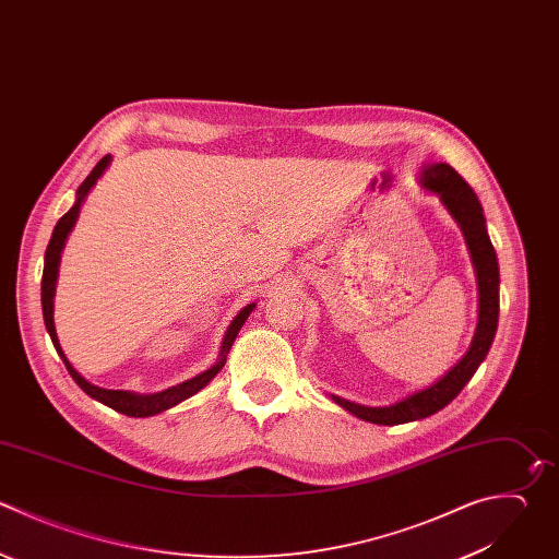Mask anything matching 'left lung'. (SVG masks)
<instances>
[{
  "instance_id": "obj_1",
  "label": "left lung",
  "mask_w": 559,
  "mask_h": 559,
  "mask_svg": "<svg viewBox=\"0 0 559 559\" xmlns=\"http://www.w3.org/2000/svg\"><path fill=\"white\" fill-rule=\"evenodd\" d=\"M419 186L426 192L439 197L443 207L450 212V216L456 221L459 229L463 231L469 260L476 273L478 321H476V330L467 352L459 358L454 367H450L432 384L419 391H413L406 397L384 406H365V404L345 400L341 395H330L338 406H343L347 413L356 415L358 419L382 424V426L424 419L435 415L443 406H448L461 393V389L469 382L478 365L485 360L498 328V286H500L498 260H496L491 240L487 236L483 207L474 190L448 164H421Z\"/></svg>"
}]
</instances>
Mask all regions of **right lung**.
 Returning <instances> with one entry per match:
<instances>
[{
	"label": "right lung",
	"instance_id": "obj_1",
	"mask_svg": "<svg viewBox=\"0 0 559 559\" xmlns=\"http://www.w3.org/2000/svg\"><path fill=\"white\" fill-rule=\"evenodd\" d=\"M111 155L103 157L96 168L90 173V177L81 183V188L76 190V201L72 205V210L57 223L55 231H52V238H50V245L46 249V264H44V280H41V306H44V321H46V328H48V334L59 352V356L63 358L70 376L74 378V382L94 400L103 402L105 406L118 411V413H124L129 417H153L157 413H164L177 404H181L183 400L192 397L194 393H199L203 386H207V382L225 367L227 362V354L240 332V328L245 325V321L249 319V314L253 312L255 308V301L247 304L236 317L234 321L229 323L227 332H225V338H223V345H221V354L216 358V362L212 367H207L205 371L197 373L194 378H188L179 384H173L164 391H157V393H135V391H122V389H103V386H96L92 384L90 380H85L74 367L72 362L68 360L61 343H59V336H57V328H55V295H57V280H59V264H61V253L66 249V242H68V236L72 234L76 221H79V214H81V207L87 199V194L92 192V188L98 183V179L105 175V170L109 168L111 164Z\"/></svg>",
	"mask_w": 559,
	"mask_h": 559
}]
</instances>
